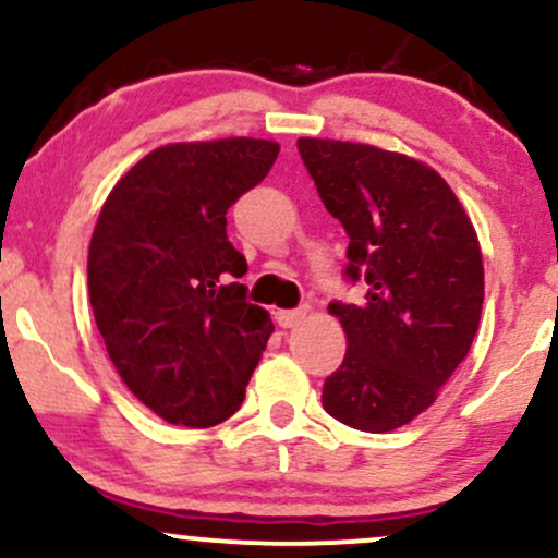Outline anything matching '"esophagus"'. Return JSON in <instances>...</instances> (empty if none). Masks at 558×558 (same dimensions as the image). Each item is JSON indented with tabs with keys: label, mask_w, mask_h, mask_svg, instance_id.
Segmentation results:
<instances>
[{
	"label": "esophagus",
	"mask_w": 558,
	"mask_h": 558,
	"mask_svg": "<svg viewBox=\"0 0 558 558\" xmlns=\"http://www.w3.org/2000/svg\"><path fill=\"white\" fill-rule=\"evenodd\" d=\"M306 312H310V306H299V310H280L278 315H275V323H278L280 328H296L301 319L306 317Z\"/></svg>",
	"instance_id": "obj_1"
}]
</instances>
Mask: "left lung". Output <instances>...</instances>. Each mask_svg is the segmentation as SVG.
<instances>
[{
	"label": "left lung",
	"instance_id": "1",
	"mask_svg": "<svg viewBox=\"0 0 558 558\" xmlns=\"http://www.w3.org/2000/svg\"><path fill=\"white\" fill-rule=\"evenodd\" d=\"M296 146L349 235L345 280L367 283L360 304L328 306L349 349L325 380L323 407L356 430H396L430 407L475 338L485 291L477 233L417 159L351 141Z\"/></svg>",
	"mask_w": 558,
	"mask_h": 558
}]
</instances>
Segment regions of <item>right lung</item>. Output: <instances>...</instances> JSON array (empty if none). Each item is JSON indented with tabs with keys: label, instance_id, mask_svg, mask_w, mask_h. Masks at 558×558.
<instances>
[{
	"label": "right lung",
	"instance_id": "obj_1",
	"mask_svg": "<svg viewBox=\"0 0 558 558\" xmlns=\"http://www.w3.org/2000/svg\"><path fill=\"white\" fill-rule=\"evenodd\" d=\"M280 146L220 138L159 146L107 196L88 246V299L128 388L172 425L209 427L246 396L272 319L239 283L228 207Z\"/></svg>",
	"mask_w": 558,
	"mask_h": 558
}]
</instances>
